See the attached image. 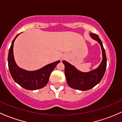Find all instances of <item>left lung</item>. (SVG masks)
Here are the masks:
<instances>
[{"label":"left lung","instance_id":"left-lung-1","mask_svg":"<svg viewBox=\"0 0 122 122\" xmlns=\"http://www.w3.org/2000/svg\"><path fill=\"white\" fill-rule=\"evenodd\" d=\"M91 37L100 44L102 50V60L96 69L88 72L79 71L73 65L66 61H62L65 65V75L69 87L81 91L88 90L94 87L101 81L107 68V57L102 43L98 36L95 33H90Z\"/></svg>","mask_w":122,"mask_h":122}]
</instances>
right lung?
<instances>
[{
  "mask_svg": "<svg viewBox=\"0 0 122 122\" xmlns=\"http://www.w3.org/2000/svg\"><path fill=\"white\" fill-rule=\"evenodd\" d=\"M18 34L11 43L8 55V65L10 74L14 81L22 87L29 90L40 89L47 84L50 74L60 61L48 64L44 67L33 71L20 68L16 64L13 54V45Z\"/></svg>",
  "mask_w": 122,
  "mask_h": 122,
  "instance_id": "add662e5",
  "label": "right lung"
}]
</instances>
